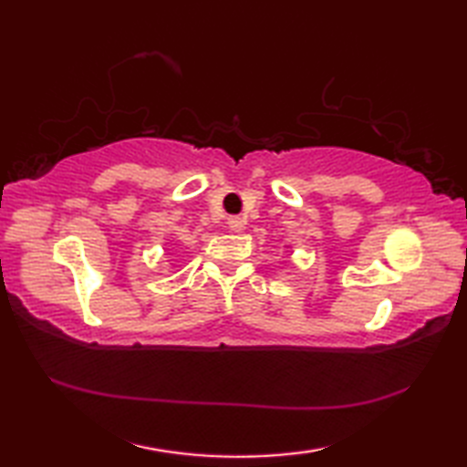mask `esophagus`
Here are the masks:
<instances>
[{
  "label": "esophagus",
  "mask_w": 467,
  "mask_h": 467,
  "mask_svg": "<svg viewBox=\"0 0 467 467\" xmlns=\"http://www.w3.org/2000/svg\"><path fill=\"white\" fill-rule=\"evenodd\" d=\"M226 224H228V228H231V231L241 233L244 228V218L243 216H228Z\"/></svg>",
  "instance_id": "obj_1"
}]
</instances>
